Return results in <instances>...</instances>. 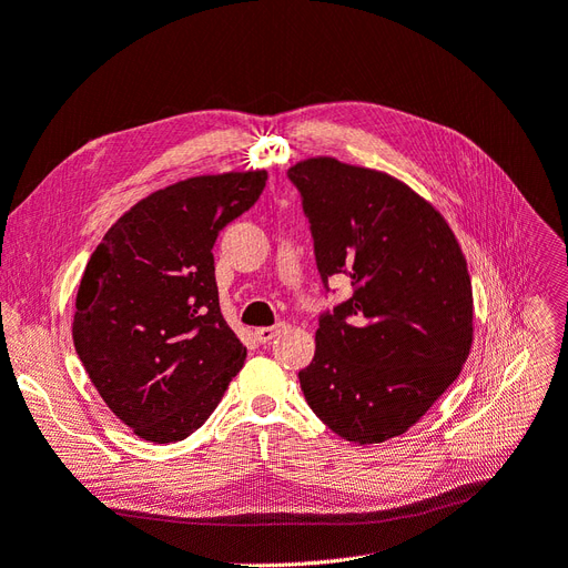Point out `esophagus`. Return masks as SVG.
<instances>
[{
	"label": "esophagus",
	"instance_id": "esophagus-1",
	"mask_svg": "<svg viewBox=\"0 0 568 568\" xmlns=\"http://www.w3.org/2000/svg\"><path fill=\"white\" fill-rule=\"evenodd\" d=\"M283 329H285V323H276V325H271V327H260L255 332V337L260 339V344H268L271 339H276Z\"/></svg>",
	"mask_w": 568,
	"mask_h": 568
}]
</instances>
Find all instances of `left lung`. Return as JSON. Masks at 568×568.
<instances>
[{"label": "left lung", "instance_id": "8db88e82", "mask_svg": "<svg viewBox=\"0 0 568 568\" xmlns=\"http://www.w3.org/2000/svg\"><path fill=\"white\" fill-rule=\"evenodd\" d=\"M300 189L321 278L353 295L323 313L300 372L308 407L355 445L407 433L460 374L473 346V285L447 220L405 182L316 156Z\"/></svg>", "mask_w": 568, "mask_h": 568}]
</instances>
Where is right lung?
Returning <instances> with one entry per match:
<instances>
[{"label": "right lung", "mask_w": 568, "mask_h": 568, "mask_svg": "<svg viewBox=\"0 0 568 568\" xmlns=\"http://www.w3.org/2000/svg\"><path fill=\"white\" fill-rule=\"evenodd\" d=\"M266 171L186 178L123 213L91 255L72 337L89 379L142 439L168 445L215 412L245 363L220 311L213 245Z\"/></svg>", "instance_id": "add662e5"}]
</instances>
